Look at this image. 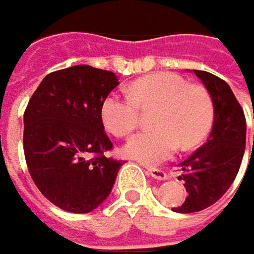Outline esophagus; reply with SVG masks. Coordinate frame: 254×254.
<instances>
[{
	"instance_id": "34e87169",
	"label": "esophagus",
	"mask_w": 254,
	"mask_h": 254,
	"mask_svg": "<svg viewBox=\"0 0 254 254\" xmlns=\"http://www.w3.org/2000/svg\"><path fill=\"white\" fill-rule=\"evenodd\" d=\"M151 177H154V179H157V180H166L168 179V174H166L163 170H157V168H148V171H146Z\"/></svg>"
}]
</instances>
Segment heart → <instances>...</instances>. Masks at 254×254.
Returning <instances> with one entry per match:
<instances>
[{"label": "heart", "instance_id": "b5f03b06", "mask_svg": "<svg viewBox=\"0 0 254 254\" xmlns=\"http://www.w3.org/2000/svg\"><path fill=\"white\" fill-rule=\"evenodd\" d=\"M152 129L128 138L123 152L146 165L168 160L179 149L202 143L214 123V102L208 89L176 72H154L137 78L129 94H109L102 103L105 128L116 137L131 134L140 123V109H154Z\"/></svg>", "mask_w": 254, "mask_h": 254}]
</instances>
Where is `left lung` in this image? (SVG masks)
Here are the masks:
<instances>
[{
    "mask_svg": "<svg viewBox=\"0 0 254 254\" xmlns=\"http://www.w3.org/2000/svg\"><path fill=\"white\" fill-rule=\"evenodd\" d=\"M214 102V123L208 140L180 163L188 196L174 208L196 213L208 208L230 188L241 168L245 151V116L230 86L210 72L194 70ZM254 148V135H253Z\"/></svg>",
    "mask_w": 254,
    "mask_h": 254,
    "instance_id": "8db88e82",
    "label": "left lung"
}]
</instances>
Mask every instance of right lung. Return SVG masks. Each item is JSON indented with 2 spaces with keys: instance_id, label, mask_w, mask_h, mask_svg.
I'll return each instance as SVG.
<instances>
[{
  "instance_id": "add662e5",
  "label": "right lung",
  "mask_w": 254,
  "mask_h": 254,
  "mask_svg": "<svg viewBox=\"0 0 254 254\" xmlns=\"http://www.w3.org/2000/svg\"><path fill=\"white\" fill-rule=\"evenodd\" d=\"M114 72L78 64L51 72L24 111V157L41 194L69 213H89L109 196L123 160L106 157L102 103Z\"/></svg>"
}]
</instances>
